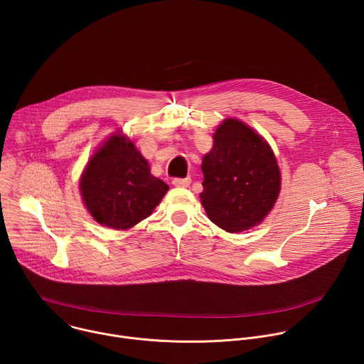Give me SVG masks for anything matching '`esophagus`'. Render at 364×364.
<instances>
[{
	"instance_id": "34e87169",
	"label": "esophagus",
	"mask_w": 364,
	"mask_h": 364,
	"mask_svg": "<svg viewBox=\"0 0 364 364\" xmlns=\"http://www.w3.org/2000/svg\"><path fill=\"white\" fill-rule=\"evenodd\" d=\"M191 183V178L190 177H186V178H174L173 180V184L176 187H188Z\"/></svg>"
}]
</instances>
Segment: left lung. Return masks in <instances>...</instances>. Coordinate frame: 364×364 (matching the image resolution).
Instances as JSON below:
<instances>
[{
  "instance_id": "8db88e82",
  "label": "left lung",
  "mask_w": 364,
  "mask_h": 364,
  "mask_svg": "<svg viewBox=\"0 0 364 364\" xmlns=\"http://www.w3.org/2000/svg\"><path fill=\"white\" fill-rule=\"evenodd\" d=\"M201 204L209 219L237 233L261 223L274 207L281 173L271 146L250 127L226 119L204 155Z\"/></svg>"
}]
</instances>
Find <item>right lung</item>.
Returning a JSON list of instances; mask_svg holds the SVG:
<instances>
[{
  "label": "right lung",
  "mask_w": 364,
  "mask_h": 364,
  "mask_svg": "<svg viewBox=\"0 0 364 364\" xmlns=\"http://www.w3.org/2000/svg\"><path fill=\"white\" fill-rule=\"evenodd\" d=\"M80 191L97 223L125 230L152 213L168 186L149 173L135 145L118 134L92 155L80 178Z\"/></svg>",
  "instance_id": "obj_1"
}]
</instances>
